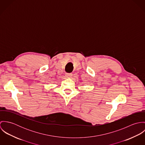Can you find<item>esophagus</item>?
Listing matches in <instances>:
<instances>
[{"instance_id": "esophagus-1", "label": "esophagus", "mask_w": 145, "mask_h": 145, "mask_svg": "<svg viewBox=\"0 0 145 145\" xmlns=\"http://www.w3.org/2000/svg\"><path fill=\"white\" fill-rule=\"evenodd\" d=\"M66 76L67 78H71V76H72V73H66Z\"/></svg>"}]
</instances>
